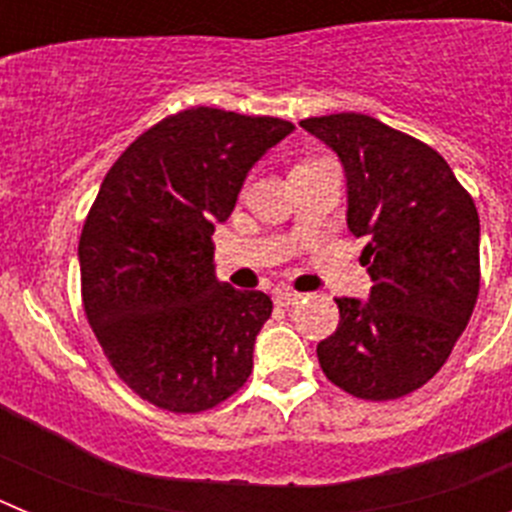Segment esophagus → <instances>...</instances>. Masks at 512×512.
Masks as SVG:
<instances>
[{"instance_id":"esophagus-1","label":"esophagus","mask_w":512,"mask_h":512,"mask_svg":"<svg viewBox=\"0 0 512 512\" xmlns=\"http://www.w3.org/2000/svg\"><path fill=\"white\" fill-rule=\"evenodd\" d=\"M300 292H289V289H282V292H277V295H274V300H277V305H282V307H292V305H297V302H300Z\"/></svg>"}]
</instances>
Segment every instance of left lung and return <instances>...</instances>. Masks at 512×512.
<instances>
[{
    "mask_svg": "<svg viewBox=\"0 0 512 512\" xmlns=\"http://www.w3.org/2000/svg\"><path fill=\"white\" fill-rule=\"evenodd\" d=\"M341 158L346 223L366 238L369 300L338 297L341 320L318 343L325 377L361 400H395L446 364L479 295V215L431 146L369 115L307 117Z\"/></svg>",
    "mask_w": 512,
    "mask_h": 512,
    "instance_id": "obj_1",
    "label": "left lung"
}]
</instances>
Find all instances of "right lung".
Segmentation results:
<instances>
[{"label": "right lung", "instance_id": "1", "mask_svg": "<svg viewBox=\"0 0 512 512\" xmlns=\"http://www.w3.org/2000/svg\"><path fill=\"white\" fill-rule=\"evenodd\" d=\"M292 130L192 107L146 130L104 176L81 230V300L112 369L156 408H215L251 374L274 305L217 279L212 233Z\"/></svg>", "mask_w": 512, "mask_h": 512}]
</instances>
